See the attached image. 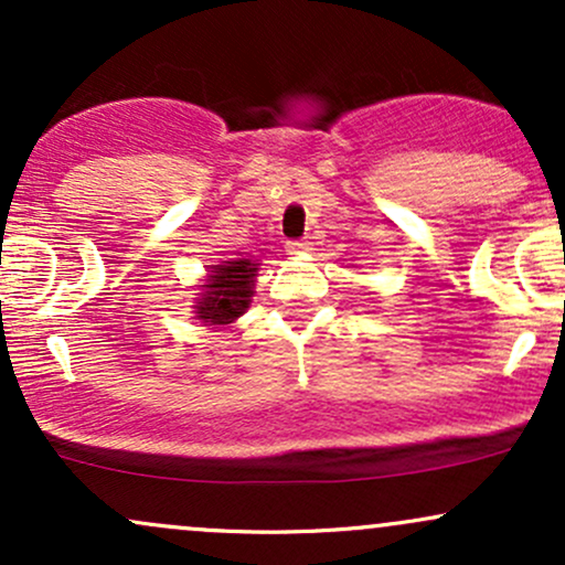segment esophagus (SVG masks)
Masks as SVG:
<instances>
[{"instance_id": "34e87169", "label": "esophagus", "mask_w": 565, "mask_h": 565, "mask_svg": "<svg viewBox=\"0 0 565 565\" xmlns=\"http://www.w3.org/2000/svg\"><path fill=\"white\" fill-rule=\"evenodd\" d=\"M287 252L289 255H305V252H310V242L308 238H297V242L287 244Z\"/></svg>"}]
</instances>
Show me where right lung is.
I'll use <instances>...</instances> for the list:
<instances>
[{
  "mask_svg": "<svg viewBox=\"0 0 565 565\" xmlns=\"http://www.w3.org/2000/svg\"><path fill=\"white\" fill-rule=\"evenodd\" d=\"M257 268L249 260H233L225 265H212V276L206 278L204 295L196 305V313L201 321L220 327V323H231L233 319L249 308L252 297V278Z\"/></svg>",
  "mask_w": 565,
  "mask_h": 565,
  "instance_id": "obj_1",
  "label": "right lung"
}]
</instances>
